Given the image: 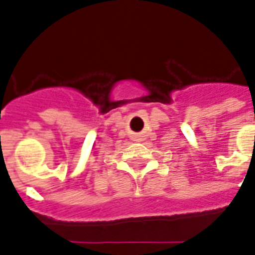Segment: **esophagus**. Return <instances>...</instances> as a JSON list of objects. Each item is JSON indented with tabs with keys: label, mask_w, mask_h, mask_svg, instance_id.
Wrapping results in <instances>:
<instances>
[{
	"label": "esophagus",
	"mask_w": 255,
	"mask_h": 255,
	"mask_svg": "<svg viewBox=\"0 0 255 255\" xmlns=\"http://www.w3.org/2000/svg\"><path fill=\"white\" fill-rule=\"evenodd\" d=\"M136 141H138V137H137V138H136Z\"/></svg>",
	"instance_id": "obj_1"
}]
</instances>
